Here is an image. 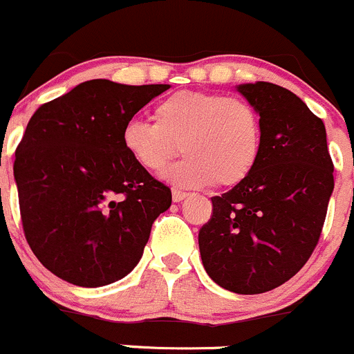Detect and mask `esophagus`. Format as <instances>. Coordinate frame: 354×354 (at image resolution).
<instances>
[{"label":"esophagus","mask_w":354,"mask_h":354,"mask_svg":"<svg viewBox=\"0 0 354 354\" xmlns=\"http://www.w3.org/2000/svg\"><path fill=\"white\" fill-rule=\"evenodd\" d=\"M188 197L187 192H181L178 188H173V202H183Z\"/></svg>","instance_id":"esophagus-1"}]
</instances>
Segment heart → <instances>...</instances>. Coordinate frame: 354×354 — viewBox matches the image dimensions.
Returning <instances> with one entry per match:
<instances>
[{
  "instance_id": "b5f03b06",
  "label": "heart",
  "mask_w": 354,
  "mask_h": 354,
  "mask_svg": "<svg viewBox=\"0 0 354 354\" xmlns=\"http://www.w3.org/2000/svg\"><path fill=\"white\" fill-rule=\"evenodd\" d=\"M154 123L131 120L121 131L130 159L159 173L185 157L166 176L181 187H234L255 169L262 151V123L250 102L216 92L178 91L156 104ZM180 147H177V144Z\"/></svg>"
}]
</instances>
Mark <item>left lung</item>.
<instances>
[{
  "mask_svg": "<svg viewBox=\"0 0 354 354\" xmlns=\"http://www.w3.org/2000/svg\"><path fill=\"white\" fill-rule=\"evenodd\" d=\"M238 91L262 123L255 169L221 197L198 231L202 263L214 283L259 295L291 279L319 243L334 190L324 121L270 82Z\"/></svg>",
  "mask_w": 354,
  "mask_h": 354,
  "instance_id": "8db88e82",
  "label": "left lung"
}]
</instances>
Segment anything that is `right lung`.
Here are the masks:
<instances>
[{
	"instance_id": "obj_1",
	"label": "right lung",
	"mask_w": 354,
	"mask_h": 354,
	"mask_svg": "<svg viewBox=\"0 0 354 354\" xmlns=\"http://www.w3.org/2000/svg\"><path fill=\"white\" fill-rule=\"evenodd\" d=\"M169 85L88 80L32 114L15 151L25 240L66 283L99 288L133 270L171 190L121 144L124 124Z\"/></svg>"
}]
</instances>
